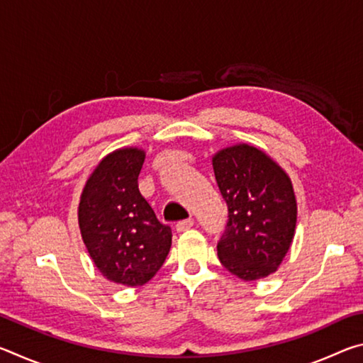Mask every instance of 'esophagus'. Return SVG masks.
Segmentation results:
<instances>
[{"label":"esophagus","instance_id":"esophagus-1","mask_svg":"<svg viewBox=\"0 0 363 363\" xmlns=\"http://www.w3.org/2000/svg\"><path fill=\"white\" fill-rule=\"evenodd\" d=\"M194 225V219H186V220H181V223L176 224V230L177 232H184V230H189L190 227Z\"/></svg>","mask_w":363,"mask_h":363}]
</instances>
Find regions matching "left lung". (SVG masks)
<instances>
[{"label": "left lung", "mask_w": 363, "mask_h": 363, "mask_svg": "<svg viewBox=\"0 0 363 363\" xmlns=\"http://www.w3.org/2000/svg\"><path fill=\"white\" fill-rule=\"evenodd\" d=\"M213 169L229 210L218 243L220 264L242 280L267 277L284 261L296 229L290 176L266 152L248 144L214 153Z\"/></svg>", "instance_id": "8db88e82"}]
</instances>
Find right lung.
<instances>
[{
    "mask_svg": "<svg viewBox=\"0 0 363 363\" xmlns=\"http://www.w3.org/2000/svg\"><path fill=\"white\" fill-rule=\"evenodd\" d=\"M144 160L138 147L110 152L88 177L78 205L79 230L94 266L125 286L147 284L171 248V227L160 223L139 192Z\"/></svg>",
    "mask_w": 363,
    "mask_h": 363,
    "instance_id": "add662e5",
    "label": "right lung"
}]
</instances>
